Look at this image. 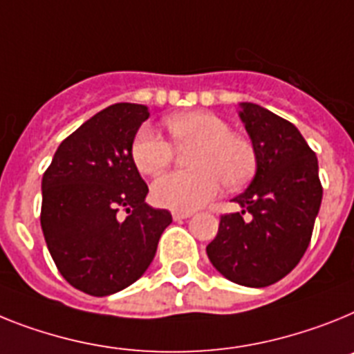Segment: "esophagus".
<instances>
[{"mask_svg": "<svg viewBox=\"0 0 354 354\" xmlns=\"http://www.w3.org/2000/svg\"><path fill=\"white\" fill-rule=\"evenodd\" d=\"M192 214H194V212H183V210H174V212H172V218L176 219V221H182V219L191 218Z\"/></svg>", "mask_w": 354, "mask_h": 354, "instance_id": "obj_1", "label": "esophagus"}]
</instances>
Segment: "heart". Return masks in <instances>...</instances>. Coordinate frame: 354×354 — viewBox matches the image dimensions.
<instances>
[{
    "label": "heart",
    "mask_w": 354,
    "mask_h": 354,
    "mask_svg": "<svg viewBox=\"0 0 354 354\" xmlns=\"http://www.w3.org/2000/svg\"><path fill=\"white\" fill-rule=\"evenodd\" d=\"M172 142L191 147L192 171L169 172L151 187L158 207L191 212L210 201L221 189H239L254 176L257 154L250 140L234 135L228 122L209 111H187L165 118ZM131 158L142 174L156 176L174 158L172 144L149 124L138 127L131 142Z\"/></svg>",
    "instance_id": "b5f03b06"
}]
</instances>
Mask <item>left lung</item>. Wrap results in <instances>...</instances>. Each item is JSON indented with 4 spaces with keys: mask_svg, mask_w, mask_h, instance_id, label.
Here are the masks:
<instances>
[{
    "mask_svg": "<svg viewBox=\"0 0 354 354\" xmlns=\"http://www.w3.org/2000/svg\"><path fill=\"white\" fill-rule=\"evenodd\" d=\"M241 120L257 154L250 187L234 198L243 210L223 214L207 255L221 275L250 288L277 283L311 241L322 201L319 162L292 122L243 102ZM245 212L252 216L242 218Z\"/></svg>",
    "mask_w": 354,
    "mask_h": 354,
    "instance_id": "obj_1",
    "label": "left lung"
}]
</instances>
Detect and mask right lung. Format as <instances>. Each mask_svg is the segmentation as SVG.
<instances>
[{"label": "right lung", "mask_w": 354, "mask_h": 354, "mask_svg": "<svg viewBox=\"0 0 354 354\" xmlns=\"http://www.w3.org/2000/svg\"><path fill=\"white\" fill-rule=\"evenodd\" d=\"M147 118L142 104L102 109L61 142L43 174L44 241L62 277L88 295H111L140 279L172 223L169 210L145 203L149 189L131 158Z\"/></svg>", "instance_id": "1"}]
</instances>
